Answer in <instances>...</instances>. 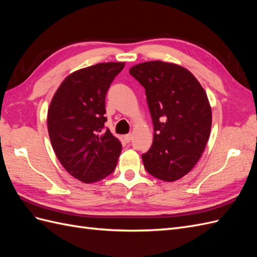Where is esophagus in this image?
<instances>
[{
    "label": "esophagus",
    "mask_w": 257,
    "mask_h": 257,
    "mask_svg": "<svg viewBox=\"0 0 257 257\" xmlns=\"http://www.w3.org/2000/svg\"><path fill=\"white\" fill-rule=\"evenodd\" d=\"M123 137H124V141H125L126 143H130L132 141V138H133V135H132V134H126V135H124Z\"/></svg>",
    "instance_id": "1"
}]
</instances>
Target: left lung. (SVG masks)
<instances>
[{
    "label": "left lung",
    "mask_w": 257,
    "mask_h": 257,
    "mask_svg": "<svg viewBox=\"0 0 257 257\" xmlns=\"http://www.w3.org/2000/svg\"><path fill=\"white\" fill-rule=\"evenodd\" d=\"M130 74L145 88L154 127L152 146L143 154L145 168L160 180L176 181L196 165L209 139L212 112L206 92L175 63L144 62Z\"/></svg>",
    "instance_id": "obj_1"
}]
</instances>
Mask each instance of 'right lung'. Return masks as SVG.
<instances>
[{"instance_id": "1", "label": "right lung", "mask_w": 257, "mask_h": 257, "mask_svg": "<svg viewBox=\"0 0 257 257\" xmlns=\"http://www.w3.org/2000/svg\"><path fill=\"white\" fill-rule=\"evenodd\" d=\"M124 62H107L78 69L62 81L51 99L47 124L51 146L66 172L84 183L109 176L122 145L109 130L105 98Z\"/></svg>"}]
</instances>
